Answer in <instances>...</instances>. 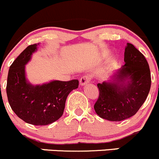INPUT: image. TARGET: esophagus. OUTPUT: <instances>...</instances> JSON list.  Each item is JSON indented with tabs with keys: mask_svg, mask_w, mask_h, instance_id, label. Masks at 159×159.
<instances>
[{
	"mask_svg": "<svg viewBox=\"0 0 159 159\" xmlns=\"http://www.w3.org/2000/svg\"><path fill=\"white\" fill-rule=\"evenodd\" d=\"M91 76H89V75H84V76L81 77V79H80V84L82 86L84 85V84L89 83L90 81H91Z\"/></svg>",
	"mask_w": 159,
	"mask_h": 159,
	"instance_id": "obj_1",
	"label": "esophagus"
}]
</instances>
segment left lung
Segmentation results:
<instances>
[{
	"label": "left lung",
	"instance_id": "left-lung-1",
	"mask_svg": "<svg viewBox=\"0 0 159 159\" xmlns=\"http://www.w3.org/2000/svg\"><path fill=\"white\" fill-rule=\"evenodd\" d=\"M124 61L125 65L111 77V80L97 84L99 96L94 111L108 121H120L135 115L150 91L151 73L145 56L128 43Z\"/></svg>",
	"mask_w": 159,
	"mask_h": 159
}]
</instances>
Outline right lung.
<instances>
[{
    "label": "right lung",
    "mask_w": 159,
    "mask_h": 159,
    "mask_svg": "<svg viewBox=\"0 0 159 159\" xmlns=\"http://www.w3.org/2000/svg\"><path fill=\"white\" fill-rule=\"evenodd\" d=\"M38 44L27 47L11 65L6 91L11 109L18 118L34 125H47L61 117L67 97L72 90L78 89L79 81H52L39 85L28 82L25 65Z\"/></svg>",
    "instance_id": "add662e5"
}]
</instances>
